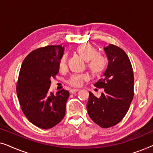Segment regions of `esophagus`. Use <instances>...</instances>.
Returning a JSON list of instances; mask_svg holds the SVG:
<instances>
[{
	"label": "esophagus",
	"mask_w": 153,
	"mask_h": 153,
	"mask_svg": "<svg viewBox=\"0 0 153 153\" xmlns=\"http://www.w3.org/2000/svg\"><path fill=\"white\" fill-rule=\"evenodd\" d=\"M79 91V89H75V88H73V89H71L70 90V93L74 94L75 93H76V92H78Z\"/></svg>",
	"instance_id": "esophagus-1"
}]
</instances>
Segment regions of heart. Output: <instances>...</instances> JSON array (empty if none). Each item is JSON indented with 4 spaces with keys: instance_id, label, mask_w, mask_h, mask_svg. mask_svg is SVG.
Masks as SVG:
<instances>
[{
    "instance_id": "1",
    "label": "heart",
    "mask_w": 153,
    "mask_h": 153,
    "mask_svg": "<svg viewBox=\"0 0 153 153\" xmlns=\"http://www.w3.org/2000/svg\"><path fill=\"white\" fill-rule=\"evenodd\" d=\"M76 52L87 62V68L94 76H100L104 72L106 68V59L104 56L98 55L97 50L89 44H83L76 48ZM67 58L64 56L60 61V68H64L66 65ZM88 77L85 74L72 75L68 80L69 84L72 86L79 87L82 85L85 81H87Z\"/></svg>"
}]
</instances>
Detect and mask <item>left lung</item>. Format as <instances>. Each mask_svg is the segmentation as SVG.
I'll return each instance as SVG.
<instances>
[{"instance_id":"left-lung-1","label":"left lung","mask_w":153,"mask_h":153,"mask_svg":"<svg viewBox=\"0 0 153 153\" xmlns=\"http://www.w3.org/2000/svg\"><path fill=\"white\" fill-rule=\"evenodd\" d=\"M108 63L95 86L104 88L100 97L89 92L86 107L93 122L103 128L114 126L126 115L134 97V73L129 58L120 47L104 48Z\"/></svg>"}]
</instances>
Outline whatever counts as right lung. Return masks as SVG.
<instances>
[{
	"label": "right lung",
	"mask_w": 153,
	"mask_h": 153,
	"mask_svg": "<svg viewBox=\"0 0 153 153\" xmlns=\"http://www.w3.org/2000/svg\"><path fill=\"white\" fill-rule=\"evenodd\" d=\"M62 45H49L30 52L21 67L16 94L27 119L42 129L58 124L65 114L70 93L62 89L56 95L49 93L51 79L59 72L63 55Z\"/></svg>",
	"instance_id": "1"
}]
</instances>
